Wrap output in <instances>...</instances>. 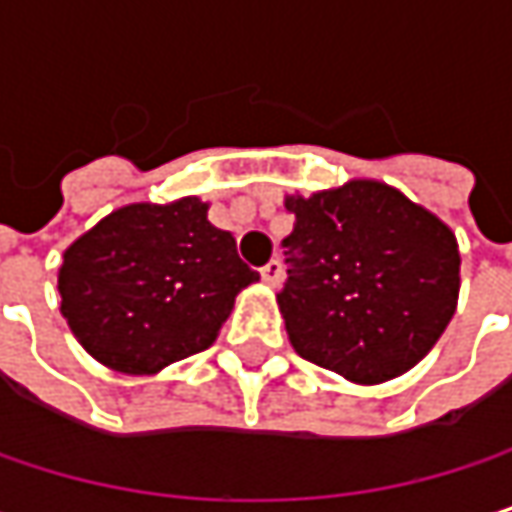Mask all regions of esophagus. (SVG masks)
Listing matches in <instances>:
<instances>
[{
  "instance_id": "esophagus-1",
  "label": "esophagus",
  "mask_w": 512,
  "mask_h": 512,
  "mask_svg": "<svg viewBox=\"0 0 512 512\" xmlns=\"http://www.w3.org/2000/svg\"><path fill=\"white\" fill-rule=\"evenodd\" d=\"M281 275H284L281 260H269L266 266H260V278H263V284H269V287H278Z\"/></svg>"
}]
</instances>
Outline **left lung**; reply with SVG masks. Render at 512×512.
<instances>
[{
    "label": "left lung",
    "mask_w": 512,
    "mask_h": 512,
    "mask_svg": "<svg viewBox=\"0 0 512 512\" xmlns=\"http://www.w3.org/2000/svg\"><path fill=\"white\" fill-rule=\"evenodd\" d=\"M296 216L278 308L293 350L358 385L415 367L448 329L460 296L454 231L379 180L308 198Z\"/></svg>",
    "instance_id": "left-lung-1"
}]
</instances>
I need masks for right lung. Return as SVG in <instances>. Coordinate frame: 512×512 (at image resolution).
<instances>
[{"instance_id":"add662e5","label":"right lung","mask_w":512,"mask_h":512,"mask_svg":"<svg viewBox=\"0 0 512 512\" xmlns=\"http://www.w3.org/2000/svg\"><path fill=\"white\" fill-rule=\"evenodd\" d=\"M231 231L195 195L127 204L82 234L58 269L61 314L76 341L121 373H159L207 350L234 299L255 284Z\"/></svg>"}]
</instances>
